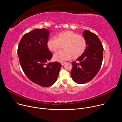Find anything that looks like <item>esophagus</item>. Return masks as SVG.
<instances>
[{"mask_svg":"<svg viewBox=\"0 0 122 122\" xmlns=\"http://www.w3.org/2000/svg\"><path fill=\"white\" fill-rule=\"evenodd\" d=\"M66 63V62H61V63L62 66H64Z\"/></svg>","mask_w":122,"mask_h":122,"instance_id":"34e87169","label":"esophagus"}]
</instances>
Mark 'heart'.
I'll use <instances>...</instances> for the list:
<instances>
[{
  "instance_id": "1",
  "label": "heart",
  "mask_w": 122,
  "mask_h": 122,
  "mask_svg": "<svg viewBox=\"0 0 122 122\" xmlns=\"http://www.w3.org/2000/svg\"><path fill=\"white\" fill-rule=\"evenodd\" d=\"M49 50L55 52L63 46L64 50L56 52L54 55L56 61L62 62L76 58L84 53L87 47V41L82 35L71 31H65L58 34L56 37L50 39L47 43Z\"/></svg>"
}]
</instances>
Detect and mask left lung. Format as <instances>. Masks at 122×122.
I'll return each mask as SVG.
<instances>
[{
	"label": "left lung",
	"mask_w": 122,
	"mask_h": 122,
	"mask_svg": "<svg viewBox=\"0 0 122 122\" xmlns=\"http://www.w3.org/2000/svg\"><path fill=\"white\" fill-rule=\"evenodd\" d=\"M83 36L87 41V47L82 55L78 58L79 63L72 62L71 76L76 83L83 84L91 81L101 67L103 47L96 34L85 30Z\"/></svg>",
	"instance_id": "1"
}]
</instances>
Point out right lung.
<instances>
[{
  "mask_svg": "<svg viewBox=\"0 0 122 122\" xmlns=\"http://www.w3.org/2000/svg\"><path fill=\"white\" fill-rule=\"evenodd\" d=\"M50 31L35 29L25 34L17 49L20 64L27 77L32 81L43 87L55 83L59 73L61 64L51 62L53 55L47 43Z\"/></svg>",
  "mask_w": 122,
  "mask_h": 122,
  "instance_id": "1",
  "label": "right lung"
}]
</instances>
